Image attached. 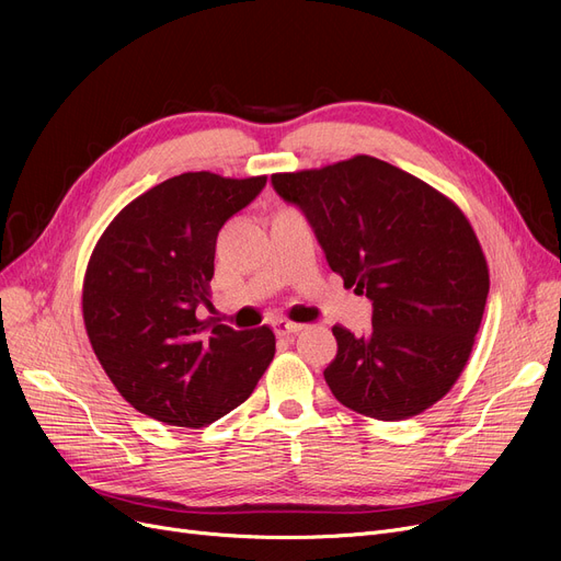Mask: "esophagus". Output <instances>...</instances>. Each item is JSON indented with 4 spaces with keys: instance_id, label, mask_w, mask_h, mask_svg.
I'll list each match as a JSON object with an SVG mask.
<instances>
[{
    "instance_id": "1",
    "label": "esophagus",
    "mask_w": 561,
    "mask_h": 561,
    "mask_svg": "<svg viewBox=\"0 0 561 561\" xmlns=\"http://www.w3.org/2000/svg\"><path fill=\"white\" fill-rule=\"evenodd\" d=\"M302 330L300 322H290V320H277L275 322V334L277 336H293Z\"/></svg>"
}]
</instances>
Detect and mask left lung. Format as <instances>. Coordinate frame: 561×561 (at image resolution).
I'll list each match as a JSON object with an SVG mask.
<instances>
[{
    "label": "left lung",
    "mask_w": 561,
    "mask_h": 561,
    "mask_svg": "<svg viewBox=\"0 0 561 561\" xmlns=\"http://www.w3.org/2000/svg\"><path fill=\"white\" fill-rule=\"evenodd\" d=\"M330 268L373 302V330L334 325L325 368L334 398L377 421L423 414L459 379L484 316L489 265L459 206L419 176L375 157L277 172Z\"/></svg>",
    "instance_id": "left-lung-1"
}]
</instances>
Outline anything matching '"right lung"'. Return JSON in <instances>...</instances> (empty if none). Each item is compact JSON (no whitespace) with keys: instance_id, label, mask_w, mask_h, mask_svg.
Masks as SVG:
<instances>
[{"instance_id":"obj_1","label":"right lung","mask_w":561,"mask_h":561,"mask_svg":"<svg viewBox=\"0 0 561 561\" xmlns=\"http://www.w3.org/2000/svg\"><path fill=\"white\" fill-rule=\"evenodd\" d=\"M263 186L265 174L184 172L129 202L100 236L83 277V325L140 414L206 427L243 404L271 366V328L236 332L195 316L209 302L218 231Z\"/></svg>"}]
</instances>
